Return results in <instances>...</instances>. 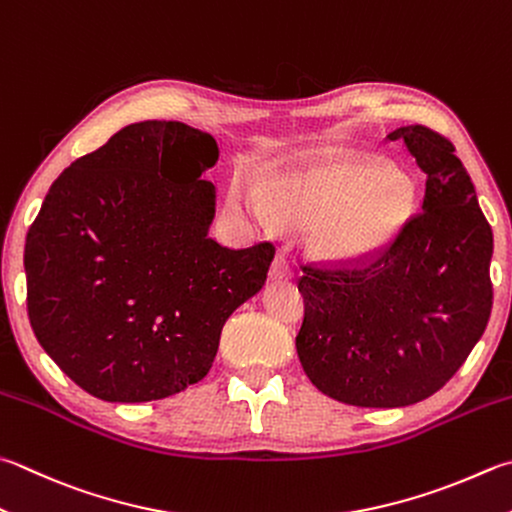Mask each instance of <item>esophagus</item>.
<instances>
[{"mask_svg":"<svg viewBox=\"0 0 512 512\" xmlns=\"http://www.w3.org/2000/svg\"><path fill=\"white\" fill-rule=\"evenodd\" d=\"M269 278H272V281H289V278H292V265H289L285 252L276 254L272 269H269Z\"/></svg>","mask_w":512,"mask_h":512,"instance_id":"34e87169","label":"esophagus"}]
</instances>
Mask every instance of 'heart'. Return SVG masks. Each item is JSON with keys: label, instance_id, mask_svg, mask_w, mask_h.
I'll use <instances>...</instances> for the list:
<instances>
[{"label": "heart", "instance_id": "b5f03b06", "mask_svg": "<svg viewBox=\"0 0 512 512\" xmlns=\"http://www.w3.org/2000/svg\"><path fill=\"white\" fill-rule=\"evenodd\" d=\"M229 207L247 227L265 229L278 223L318 229V252L352 258L383 243L412 209V187L381 162H345L263 189L236 180L229 187Z\"/></svg>", "mask_w": 512, "mask_h": 512}]
</instances>
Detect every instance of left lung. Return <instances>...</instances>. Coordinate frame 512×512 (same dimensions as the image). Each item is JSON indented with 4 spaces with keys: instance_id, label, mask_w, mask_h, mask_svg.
<instances>
[{
    "instance_id": "1",
    "label": "left lung",
    "mask_w": 512,
    "mask_h": 512,
    "mask_svg": "<svg viewBox=\"0 0 512 512\" xmlns=\"http://www.w3.org/2000/svg\"><path fill=\"white\" fill-rule=\"evenodd\" d=\"M426 173V196L388 245L303 263L296 352L318 390L361 408H403L441 390L484 334L493 229L452 142L423 124L392 131Z\"/></svg>"
}]
</instances>
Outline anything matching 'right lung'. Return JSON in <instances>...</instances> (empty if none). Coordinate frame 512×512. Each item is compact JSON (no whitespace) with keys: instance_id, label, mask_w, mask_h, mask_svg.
I'll use <instances>...</instances> for the list:
<instances>
[{"instance_id":"obj_1","label":"right lung","mask_w":512,"mask_h":512,"mask_svg":"<svg viewBox=\"0 0 512 512\" xmlns=\"http://www.w3.org/2000/svg\"><path fill=\"white\" fill-rule=\"evenodd\" d=\"M216 140L182 122L120 129L60 173L26 234V305L60 370L93 397L156 401L198 383L274 245L209 236Z\"/></svg>"}]
</instances>
